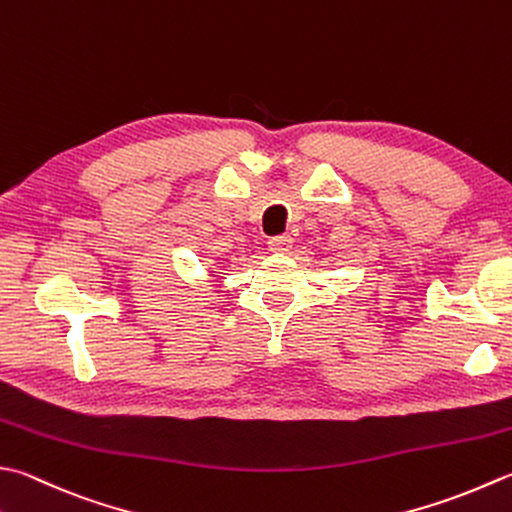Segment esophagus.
<instances>
[{
	"instance_id": "34e87169",
	"label": "esophagus",
	"mask_w": 512,
	"mask_h": 512,
	"mask_svg": "<svg viewBox=\"0 0 512 512\" xmlns=\"http://www.w3.org/2000/svg\"><path fill=\"white\" fill-rule=\"evenodd\" d=\"M290 246H293V239H290L288 235H279V237H273L268 242V250L270 253H288Z\"/></svg>"
}]
</instances>
